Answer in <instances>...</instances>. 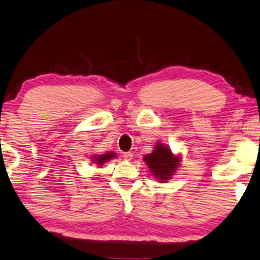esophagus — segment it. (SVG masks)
Returning a JSON list of instances; mask_svg holds the SVG:
<instances>
[{"label": "esophagus", "mask_w": 260, "mask_h": 260, "mask_svg": "<svg viewBox=\"0 0 260 260\" xmlns=\"http://www.w3.org/2000/svg\"><path fill=\"white\" fill-rule=\"evenodd\" d=\"M133 156H134V154L132 153V152H125L124 153V157L126 160H128V161H131L132 159H133Z\"/></svg>", "instance_id": "obj_1"}]
</instances>
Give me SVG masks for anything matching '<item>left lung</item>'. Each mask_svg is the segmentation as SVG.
<instances>
[{"label":"left lung","mask_w":260,"mask_h":260,"mask_svg":"<svg viewBox=\"0 0 260 260\" xmlns=\"http://www.w3.org/2000/svg\"><path fill=\"white\" fill-rule=\"evenodd\" d=\"M143 160L157 180L167 182L174 176L180 164V156L175 155L166 144L156 143L152 153L146 154Z\"/></svg>","instance_id":"8db88e82"}]
</instances>
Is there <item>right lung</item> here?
Here are the masks:
<instances>
[{"instance_id":"1","label":"right lung","mask_w":260,"mask_h":260,"mask_svg":"<svg viewBox=\"0 0 260 260\" xmlns=\"http://www.w3.org/2000/svg\"><path fill=\"white\" fill-rule=\"evenodd\" d=\"M115 156H116V153H114V152H107V153H104V154L93 155L92 162H94V164L98 166H103L104 164H106L107 161L113 159V157H115Z\"/></svg>"}]
</instances>
